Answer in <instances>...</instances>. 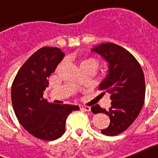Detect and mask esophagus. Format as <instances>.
Wrapping results in <instances>:
<instances>
[{"label":"esophagus","mask_w":158,"mask_h":158,"mask_svg":"<svg viewBox=\"0 0 158 158\" xmlns=\"http://www.w3.org/2000/svg\"><path fill=\"white\" fill-rule=\"evenodd\" d=\"M80 109L82 110H84V111H90L91 107L90 106H80Z\"/></svg>","instance_id":"34e87169"}]
</instances>
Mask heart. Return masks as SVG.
<instances>
[{"label":"heart","instance_id":"b5f03b06","mask_svg":"<svg viewBox=\"0 0 158 158\" xmlns=\"http://www.w3.org/2000/svg\"><path fill=\"white\" fill-rule=\"evenodd\" d=\"M85 62H93V63L96 64V62H95V61L93 60V59H85V60H83V61L80 62V64H83V63H85Z\"/></svg>","mask_w":158,"mask_h":158}]
</instances>
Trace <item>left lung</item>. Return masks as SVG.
Returning a JSON list of instances; mask_svg holds the SVG:
<instances>
[{
	"label": "left lung",
	"mask_w": 158,
	"mask_h": 158,
	"mask_svg": "<svg viewBox=\"0 0 158 158\" xmlns=\"http://www.w3.org/2000/svg\"><path fill=\"white\" fill-rule=\"evenodd\" d=\"M108 62V73L101 83V94L110 95L109 110L99 105L92 106L93 114L104 113L110 123L101 133L114 136L123 132L136 119L145 97V80L143 70L135 57L127 50L114 43H104L92 49Z\"/></svg>",
	"instance_id": "8db88e82"
}]
</instances>
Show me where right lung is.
I'll return each instance as SVG.
<instances>
[{
	"label": "right lung",
	"mask_w": 158,
	"mask_h": 158,
	"mask_svg": "<svg viewBox=\"0 0 158 158\" xmlns=\"http://www.w3.org/2000/svg\"><path fill=\"white\" fill-rule=\"evenodd\" d=\"M55 47H44L34 52L17 73L11 100L17 118L33 136L43 140H54L65 132L67 117L78 106L49 103L43 97L52 75L64 57Z\"/></svg>",
	"instance_id": "add662e5"
}]
</instances>
